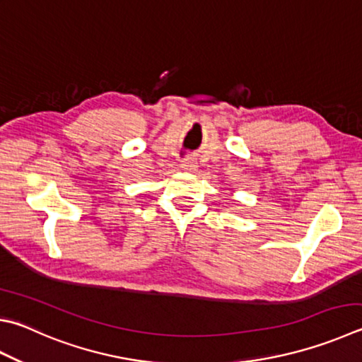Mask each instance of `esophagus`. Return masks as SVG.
Wrapping results in <instances>:
<instances>
[{"mask_svg":"<svg viewBox=\"0 0 362 362\" xmlns=\"http://www.w3.org/2000/svg\"><path fill=\"white\" fill-rule=\"evenodd\" d=\"M182 168L187 169V170H193V169H196V163L193 160L185 158V160L182 161Z\"/></svg>","mask_w":362,"mask_h":362,"instance_id":"obj_1","label":"esophagus"}]
</instances>
